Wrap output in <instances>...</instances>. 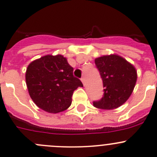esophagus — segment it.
I'll return each instance as SVG.
<instances>
[{
    "label": "esophagus",
    "mask_w": 157,
    "mask_h": 157,
    "mask_svg": "<svg viewBox=\"0 0 157 157\" xmlns=\"http://www.w3.org/2000/svg\"><path fill=\"white\" fill-rule=\"evenodd\" d=\"M81 81H82V83H83V85H84V84H85V78H84L83 77L81 78Z\"/></svg>",
    "instance_id": "34e87169"
}]
</instances>
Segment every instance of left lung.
Here are the masks:
<instances>
[{"label":"left lung","instance_id":"8db88e82","mask_svg":"<svg viewBox=\"0 0 157 157\" xmlns=\"http://www.w3.org/2000/svg\"><path fill=\"white\" fill-rule=\"evenodd\" d=\"M95 65L103 81L104 94L94 106L105 110L118 108L125 103L136 85L137 74L135 67L117 55L95 59Z\"/></svg>","mask_w":157,"mask_h":157}]
</instances>
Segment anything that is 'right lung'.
Listing matches in <instances>:
<instances>
[{"label":"right lung","mask_w":157,"mask_h":157,"mask_svg":"<svg viewBox=\"0 0 157 157\" xmlns=\"http://www.w3.org/2000/svg\"><path fill=\"white\" fill-rule=\"evenodd\" d=\"M31 98L41 109L58 113L67 109L80 79L74 76V68L63 56H45L31 63L25 74Z\"/></svg>","instance_id":"right-lung-1"}]
</instances>
